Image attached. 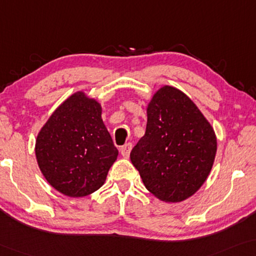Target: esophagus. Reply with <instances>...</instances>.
<instances>
[{"label":"esophagus","mask_w":256,"mask_h":256,"mask_svg":"<svg viewBox=\"0 0 256 256\" xmlns=\"http://www.w3.org/2000/svg\"><path fill=\"white\" fill-rule=\"evenodd\" d=\"M131 150H132V144H130V142L125 144L124 146L120 147V154L124 158H128L130 153H131Z\"/></svg>","instance_id":"34e87169"}]
</instances>
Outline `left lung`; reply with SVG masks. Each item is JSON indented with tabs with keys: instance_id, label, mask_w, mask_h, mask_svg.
Listing matches in <instances>:
<instances>
[{
	"instance_id": "left-lung-1",
	"label": "left lung",
	"mask_w": 256,
	"mask_h": 256,
	"mask_svg": "<svg viewBox=\"0 0 256 256\" xmlns=\"http://www.w3.org/2000/svg\"><path fill=\"white\" fill-rule=\"evenodd\" d=\"M146 112V132L131 150V162L152 195L180 203L210 174L217 153L214 130L190 97L172 86L154 92Z\"/></svg>"
}]
</instances>
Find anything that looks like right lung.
<instances>
[{
    "label": "right lung",
    "mask_w": 256,
    "mask_h": 256,
    "mask_svg": "<svg viewBox=\"0 0 256 256\" xmlns=\"http://www.w3.org/2000/svg\"><path fill=\"white\" fill-rule=\"evenodd\" d=\"M34 152L46 181L75 198L98 190L118 156L103 123L102 106L82 90L53 111L38 133Z\"/></svg>",
    "instance_id": "add662e5"
}]
</instances>
